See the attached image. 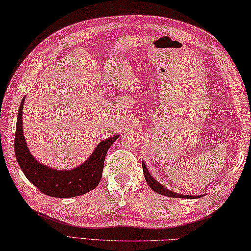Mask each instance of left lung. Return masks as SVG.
I'll list each match as a JSON object with an SVG mask.
<instances>
[{"label":"left lung","mask_w":251,"mask_h":251,"mask_svg":"<svg viewBox=\"0 0 251 251\" xmlns=\"http://www.w3.org/2000/svg\"><path fill=\"white\" fill-rule=\"evenodd\" d=\"M142 168H143V174H145V178L147 180L148 184L150 185V188L155 191L156 193L161 194V195H164V196H168V197H177V199H197V197H201V195L199 196H191V195H183V194H179V193H175V192L170 191V190H167L166 188H164V186L157 182V181L154 179L151 174L149 173V170L146 166L145 164V161H142Z\"/></svg>","instance_id":"obj_1"}]
</instances>
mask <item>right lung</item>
Listing matches in <instances>:
<instances>
[{
	"label": "right lung",
	"instance_id": "add662e5",
	"mask_svg": "<svg viewBox=\"0 0 251 251\" xmlns=\"http://www.w3.org/2000/svg\"><path fill=\"white\" fill-rule=\"evenodd\" d=\"M25 98L19 106L15 135V154L23 173L32 184L49 196L69 199L83 195L97 188L102 177L104 158L109 148L120 137H111L96 147L86 162L70 170H58L41 164L31 155L23 129Z\"/></svg>",
	"mask_w": 251,
	"mask_h": 251
}]
</instances>
